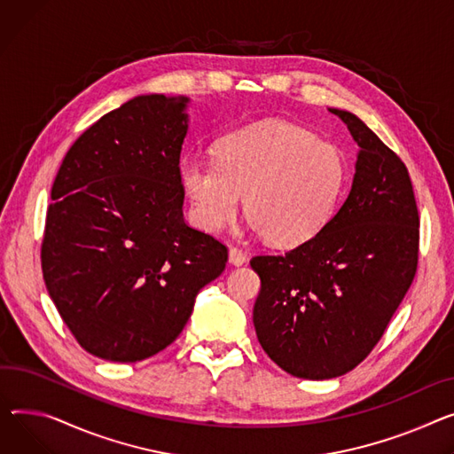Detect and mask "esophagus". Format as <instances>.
Wrapping results in <instances>:
<instances>
[{
    "instance_id": "esophagus-1",
    "label": "esophagus",
    "mask_w": 454,
    "mask_h": 454,
    "mask_svg": "<svg viewBox=\"0 0 454 454\" xmlns=\"http://www.w3.org/2000/svg\"><path fill=\"white\" fill-rule=\"evenodd\" d=\"M248 261V257H247V254L240 250V248H237V247H231L230 248V262L231 264H235V266H240V264H245Z\"/></svg>"
}]
</instances>
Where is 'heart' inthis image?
Wrapping results in <instances>:
<instances>
[{
    "instance_id": "obj_1",
    "label": "heart",
    "mask_w": 454,
    "mask_h": 454,
    "mask_svg": "<svg viewBox=\"0 0 454 454\" xmlns=\"http://www.w3.org/2000/svg\"><path fill=\"white\" fill-rule=\"evenodd\" d=\"M180 180L204 230L230 223L245 193L247 215L268 243L297 247L334 215L347 159L336 144L303 128L266 120L219 138L215 160L186 157Z\"/></svg>"
}]
</instances>
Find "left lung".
I'll return each instance as SVG.
<instances>
[{
	"label": "left lung",
	"mask_w": 454,
	"mask_h": 454,
	"mask_svg": "<svg viewBox=\"0 0 454 454\" xmlns=\"http://www.w3.org/2000/svg\"><path fill=\"white\" fill-rule=\"evenodd\" d=\"M341 118L359 145L352 190L328 224L281 255H255L257 340L303 380L347 374L381 340L412 285L419 215L409 171L357 116Z\"/></svg>",
	"instance_id": "left-lung-1"
}]
</instances>
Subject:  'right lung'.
<instances>
[{
  "label": "right lung",
  "mask_w": 454,
  "mask_h": 454,
  "mask_svg": "<svg viewBox=\"0 0 454 454\" xmlns=\"http://www.w3.org/2000/svg\"><path fill=\"white\" fill-rule=\"evenodd\" d=\"M188 98L137 97L69 147L51 190L42 271L78 345L135 364L171 345L228 248L186 224Z\"/></svg>",
  "instance_id": "right-lung-1"
}]
</instances>
